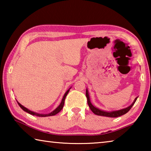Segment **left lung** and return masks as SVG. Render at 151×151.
Segmentation results:
<instances>
[{
    "mask_svg": "<svg viewBox=\"0 0 151 151\" xmlns=\"http://www.w3.org/2000/svg\"><path fill=\"white\" fill-rule=\"evenodd\" d=\"M86 98H87V103H88V106H89V107H90L91 110L93 111L94 114H96V115H99V116H109V117H118V116L123 115V114H126L127 112H128L130 111V110H131L132 106H133V104H134L135 102H136L137 99L138 98V97H137V98L134 99V102L132 103L131 105L129 106V107H127V108L119 110V111H116L105 112V111H101V110H99V109L96 108V107H94L93 104H91V101H90V99H89V96H88L87 90H86Z\"/></svg>",
    "mask_w": 151,
    "mask_h": 151,
    "instance_id": "obj_1",
    "label": "left lung"
}]
</instances>
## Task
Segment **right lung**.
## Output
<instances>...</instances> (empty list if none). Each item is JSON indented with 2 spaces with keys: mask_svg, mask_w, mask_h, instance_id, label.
<instances>
[{
  "mask_svg": "<svg viewBox=\"0 0 151 151\" xmlns=\"http://www.w3.org/2000/svg\"><path fill=\"white\" fill-rule=\"evenodd\" d=\"M68 92H69V90H68L66 92L65 95H64L63 98V100L62 101H61V103L60 104V105L58 106L57 109H56L55 111H53L52 112H51L49 114H38V113H36V112H34L32 111H29V109H27V108H25L24 106H23L22 105H21L19 103H18V104H19V105L20 106V108H21L22 110H23L24 111L28 112V113H29L30 114H32V115H35V116H42V117H44V116H53V115H55V114H57V113H58L61 110H62V109L63 108V106H64V103H65V98L66 95H67V94Z\"/></svg>",
  "mask_w": 151,
  "mask_h": 151,
  "instance_id": "add662e5",
  "label": "right lung"
}]
</instances>
